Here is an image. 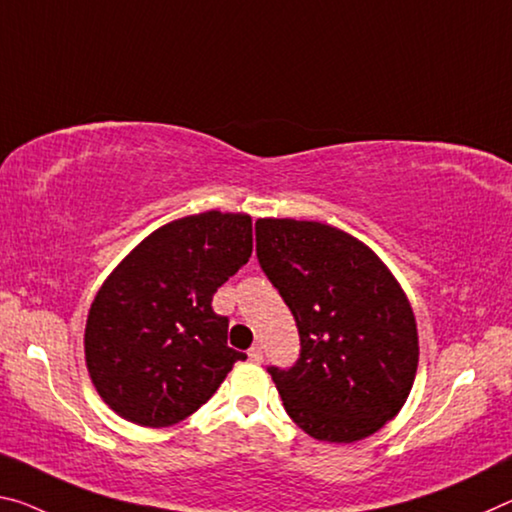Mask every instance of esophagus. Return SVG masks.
Returning <instances> with one entry per match:
<instances>
[{
  "label": "esophagus",
  "instance_id": "obj_1",
  "mask_svg": "<svg viewBox=\"0 0 512 512\" xmlns=\"http://www.w3.org/2000/svg\"><path fill=\"white\" fill-rule=\"evenodd\" d=\"M248 358L253 360V362H262V358H264L262 344H253V346H250V351H248Z\"/></svg>",
  "mask_w": 512,
  "mask_h": 512
}]
</instances>
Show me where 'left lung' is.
<instances>
[{"mask_svg": "<svg viewBox=\"0 0 512 512\" xmlns=\"http://www.w3.org/2000/svg\"><path fill=\"white\" fill-rule=\"evenodd\" d=\"M257 259L294 314L300 353L269 373L287 415L321 442H358L383 428L415 383L412 307L387 266L337 227L259 218Z\"/></svg>", "mask_w": 512, "mask_h": 512, "instance_id": "obj_1", "label": "left lung"}]
</instances>
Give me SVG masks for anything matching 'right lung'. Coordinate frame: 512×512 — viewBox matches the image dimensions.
<instances>
[{"label": "right lung", "instance_id": "add662e5", "mask_svg": "<svg viewBox=\"0 0 512 512\" xmlns=\"http://www.w3.org/2000/svg\"><path fill=\"white\" fill-rule=\"evenodd\" d=\"M253 253L246 214L205 212L141 241L113 271L86 321V367L120 417L161 428L193 415L246 353L212 298Z\"/></svg>", "mask_w": 512, "mask_h": 512}]
</instances>
